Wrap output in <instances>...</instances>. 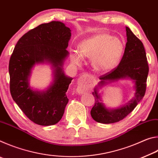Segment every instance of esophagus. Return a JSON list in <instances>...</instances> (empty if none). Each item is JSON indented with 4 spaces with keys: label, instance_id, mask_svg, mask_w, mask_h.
<instances>
[{
    "label": "esophagus",
    "instance_id": "obj_1",
    "mask_svg": "<svg viewBox=\"0 0 158 158\" xmlns=\"http://www.w3.org/2000/svg\"><path fill=\"white\" fill-rule=\"evenodd\" d=\"M91 85V81L89 77L85 74L81 76L79 78L78 81V92L79 93H84L89 90Z\"/></svg>",
    "mask_w": 158,
    "mask_h": 158
}]
</instances>
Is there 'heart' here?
<instances>
[{"label":"heart","instance_id":"1","mask_svg":"<svg viewBox=\"0 0 158 158\" xmlns=\"http://www.w3.org/2000/svg\"><path fill=\"white\" fill-rule=\"evenodd\" d=\"M78 48L80 54L76 51L71 53L73 63H79L82 56L92 58V65L96 71L107 72L118 65L123 53L124 44L118 37L104 33L81 42Z\"/></svg>","mask_w":158,"mask_h":158}]
</instances>
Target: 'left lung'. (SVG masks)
Here are the masks:
<instances>
[{"instance_id":"obj_1","label":"left lung","mask_w":158,"mask_h":158,"mask_svg":"<svg viewBox=\"0 0 158 158\" xmlns=\"http://www.w3.org/2000/svg\"><path fill=\"white\" fill-rule=\"evenodd\" d=\"M126 46L118 65L100 77V85L105 84L107 81L129 77L135 82V98L121 108L109 110L100 102L98 88L95 89L93 92L95 105L90 111V115L93 120L100 123H114L121 121L134 110L145 95L149 70L145 49L141 41L128 27H126Z\"/></svg>"}]
</instances>
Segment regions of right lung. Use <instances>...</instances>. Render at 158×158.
<instances>
[{"instance_id":"add662e5","label":"right lung","mask_w":158,"mask_h":158,"mask_svg":"<svg viewBox=\"0 0 158 158\" xmlns=\"http://www.w3.org/2000/svg\"><path fill=\"white\" fill-rule=\"evenodd\" d=\"M71 31L60 21H51L31 29L17 42L9 62L10 89L12 99L31 121L53 125L60 121L68 102L66 92L73 79L65 75L63 63L68 56ZM48 61L55 80L46 92H35L29 85L31 69Z\"/></svg>"}]
</instances>
